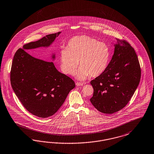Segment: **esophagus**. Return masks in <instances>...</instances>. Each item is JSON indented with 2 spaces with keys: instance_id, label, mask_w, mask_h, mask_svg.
Masks as SVG:
<instances>
[{
  "instance_id": "obj_1",
  "label": "esophagus",
  "mask_w": 154,
  "mask_h": 154,
  "mask_svg": "<svg viewBox=\"0 0 154 154\" xmlns=\"http://www.w3.org/2000/svg\"><path fill=\"white\" fill-rule=\"evenodd\" d=\"M84 84V83H83V82H75V85L77 86H82Z\"/></svg>"
}]
</instances>
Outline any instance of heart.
<instances>
[{
	"instance_id": "1",
	"label": "heart",
	"mask_w": 154,
	"mask_h": 154,
	"mask_svg": "<svg viewBox=\"0 0 154 154\" xmlns=\"http://www.w3.org/2000/svg\"><path fill=\"white\" fill-rule=\"evenodd\" d=\"M109 57V49L105 43L88 35L76 36L68 41L66 49L60 51V68L63 73L73 75L79 62L81 67L76 77L84 80L89 75L94 77L102 74Z\"/></svg>"
}]
</instances>
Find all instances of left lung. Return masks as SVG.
I'll list each match as a JSON object with an SVG mask.
<instances>
[{
    "mask_svg": "<svg viewBox=\"0 0 154 154\" xmlns=\"http://www.w3.org/2000/svg\"><path fill=\"white\" fill-rule=\"evenodd\" d=\"M111 61L104 72L91 81L90 99L98 111L112 114L128 103L139 85L141 68L134 49L125 40L117 39Z\"/></svg>",
    "mask_w": 154,
    "mask_h": 154,
    "instance_id": "1",
    "label": "left lung"
}]
</instances>
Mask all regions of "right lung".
<instances>
[{
    "mask_svg": "<svg viewBox=\"0 0 154 154\" xmlns=\"http://www.w3.org/2000/svg\"><path fill=\"white\" fill-rule=\"evenodd\" d=\"M61 32L51 34L19 49L12 60V89L25 108L39 117L53 115L75 87L73 80L58 72L53 62L35 58L25 50L48 47ZM53 58L55 55H53Z\"/></svg>",
    "mask_w": 154,
    "mask_h": 154,
    "instance_id": "right-lung-1",
    "label": "right lung"
}]
</instances>
